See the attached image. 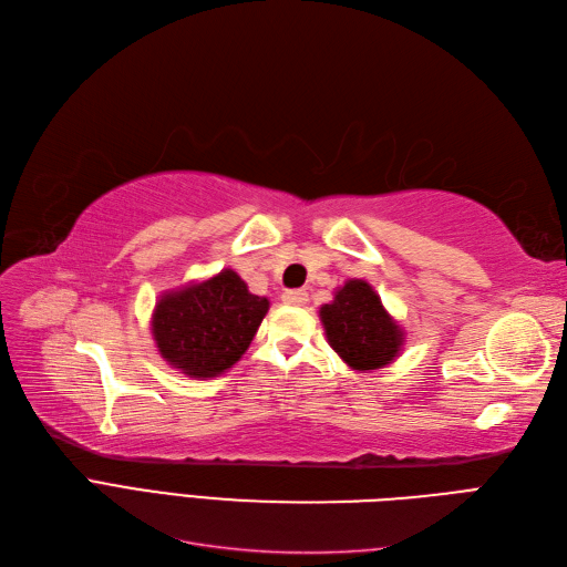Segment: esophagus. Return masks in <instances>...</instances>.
Returning a JSON list of instances; mask_svg holds the SVG:
<instances>
[{"label":"esophagus","mask_w":567,"mask_h":567,"mask_svg":"<svg viewBox=\"0 0 567 567\" xmlns=\"http://www.w3.org/2000/svg\"><path fill=\"white\" fill-rule=\"evenodd\" d=\"M282 301L287 306H306L308 303V295H306L303 289H289V291H285V295H282Z\"/></svg>","instance_id":"1"}]
</instances>
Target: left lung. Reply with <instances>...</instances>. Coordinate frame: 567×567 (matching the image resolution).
Returning a JSON list of instances; mask_svg holds the SVG:
<instances>
[{
    "label": "left lung",
    "instance_id": "left-lung-1",
    "mask_svg": "<svg viewBox=\"0 0 567 567\" xmlns=\"http://www.w3.org/2000/svg\"><path fill=\"white\" fill-rule=\"evenodd\" d=\"M320 320L327 341L351 370H381L403 351V327L389 316L372 285L364 280H349L339 287L334 301L320 308Z\"/></svg>",
    "mask_w": 567,
    "mask_h": 567
}]
</instances>
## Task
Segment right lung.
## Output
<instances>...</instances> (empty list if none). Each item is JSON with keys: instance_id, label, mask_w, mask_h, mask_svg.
Returning <instances> with one entry per match:
<instances>
[{"instance_id": "right-lung-1", "label": "right lung", "mask_w": 567, "mask_h": 567, "mask_svg": "<svg viewBox=\"0 0 567 567\" xmlns=\"http://www.w3.org/2000/svg\"><path fill=\"white\" fill-rule=\"evenodd\" d=\"M268 299L251 295L235 270L164 291L153 310V339L172 368L193 379L224 374L245 355Z\"/></svg>"}]
</instances>
